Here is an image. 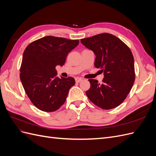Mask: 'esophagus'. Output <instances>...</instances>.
<instances>
[{"mask_svg":"<svg viewBox=\"0 0 156 156\" xmlns=\"http://www.w3.org/2000/svg\"><path fill=\"white\" fill-rule=\"evenodd\" d=\"M83 81V79L82 78H80V77H76L75 78V82L76 83H80L81 81Z\"/></svg>","mask_w":156,"mask_h":156,"instance_id":"1","label":"esophagus"}]
</instances>
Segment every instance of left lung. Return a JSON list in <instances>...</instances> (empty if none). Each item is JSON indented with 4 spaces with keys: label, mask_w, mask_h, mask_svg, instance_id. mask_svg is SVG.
Wrapping results in <instances>:
<instances>
[{
    "label": "left lung",
    "mask_w": 156,
    "mask_h": 156,
    "mask_svg": "<svg viewBox=\"0 0 156 156\" xmlns=\"http://www.w3.org/2000/svg\"><path fill=\"white\" fill-rule=\"evenodd\" d=\"M81 44L96 55L95 67L103 72L102 83L89 79L87 96L103 109L120 105L131 90L135 81L134 58L129 48L115 36L103 33L81 40Z\"/></svg>",
    "instance_id": "left-lung-1"
}]
</instances>
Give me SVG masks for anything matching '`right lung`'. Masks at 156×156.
I'll return each mask as SVG.
<instances>
[{"instance_id": "right-lung-1", "label": "right lung", "mask_w": 156, "mask_h": 156, "mask_svg": "<svg viewBox=\"0 0 156 156\" xmlns=\"http://www.w3.org/2000/svg\"><path fill=\"white\" fill-rule=\"evenodd\" d=\"M79 43V40L48 36L27 47L20 79L27 95L38 109L53 112L64 103L75 81L72 77L58 78L55 67L62 66L68 54Z\"/></svg>"}]
</instances>
